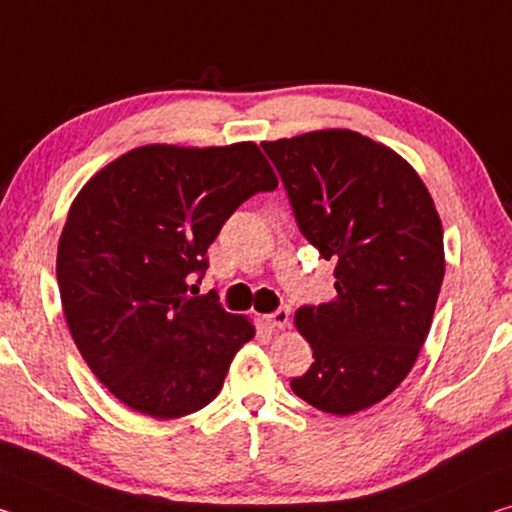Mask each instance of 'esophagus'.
<instances>
[{
	"instance_id": "34e87169",
	"label": "esophagus",
	"mask_w": 512,
	"mask_h": 512,
	"mask_svg": "<svg viewBox=\"0 0 512 512\" xmlns=\"http://www.w3.org/2000/svg\"><path fill=\"white\" fill-rule=\"evenodd\" d=\"M289 307H280V310H275L273 314L266 316V323H269L271 328H287L289 326Z\"/></svg>"
}]
</instances>
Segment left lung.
I'll use <instances>...</instances> for the list:
<instances>
[{"label": "left lung", "mask_w": 512, "mask_h": 512, "mask_svg": "<svg viewBox=\"0 0 512 512\" xmlns=\"http://www.w3.org/2000/svg\"><path fill=\"white\" fill-rule=\"evenodd\" d=\"M262 148L303 237L335 262L337 296L296 312L314 362L291 389L316 410L355 415L415 367L444 278L442 221L417 170L369 136L319 129Z\"/></svg>", "instance_id": "8db88e82"}]
</instances>
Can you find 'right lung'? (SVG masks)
<instances>
[{
    "label": "right lung",
    "instance_id": "add662e5",
    "mask_svg": "<svg viewBox=\"0 0 512 512\" xmlns=\"http://www.w3.org/2000/svg\"><path fill=\"white\" fill-rule=\"evenodd\" d=\"M275 186L253 141L143 145L84 184L63 225L56 280L81 358L116 399L154 419L216 399L255 326L225 312L214 291L189 298L186 289L234 209Z\"/></svg>",
    "mask_w": 512,
    "mask_h": 512
}]
</instances>
